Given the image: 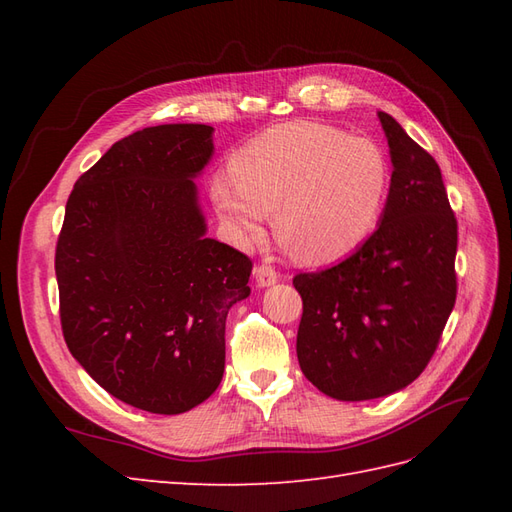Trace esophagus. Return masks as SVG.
Returning a JSON list of instances; mask_svg holds the SVG:
<instances>
[{"label":"esophagus","mask_w":512,"mask_h":512,"mask_svg":"<svg viewBox=\"0 0 512 512\" xmlns=\"http://www.w3.org/2000/svg\"><path fill=\"white\" fill-rule=\"evenodd\" d=\"M254 280H256V286L258 288H269L273 286L277 280H280V275H277V271L269 265H260L254 269Z\"/></svg>","instance_id":"34e87169"}]
</instances>
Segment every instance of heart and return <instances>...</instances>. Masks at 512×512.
Returning <instances> with one entry per match:
<instances>
[{
	"instance_id": "heart-1",
	"label": "heart",
	"mask_w": 512,
	"mask_h": 512,
	"mask_svg": "<svg viewBox=\"0 0 512 512\" xmlns=\"http://www.w3.org/2000/svg\"><path fill=\"white\" fill-rule=\"evenodd\" d=\"M215 177L211 198L230 237L247 245L275 211V230L305 262H333L374 232L389 194L391 170L369 138L318 121L269 128Z\"/></svg>"
}]
</instances>
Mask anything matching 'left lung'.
Here are the masks:
<instances>
[{
  "label": "left lung",
  "mask_w": 512,
  "mask_h": 512,
  "mask_svg": "<svg viewBox=\"0 0 512 512\" xmlns=\"http://www.w3.org/2000/svg\"><path fill=\"white\" fill-rule=\"evenodd\" d=\"M378 119L393 164L378 228L339 265L292 282L301 371L339 401L389 397L421 376L457 297V220L440 166L391 115Z\"/></svg>",
  "instance_id": "left-lung-1"
}]
</instances>
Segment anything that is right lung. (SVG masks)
Segmentation results:
<instances>
[{
    "mask_svg": "<svg viewBox=\"0 0 512 512\" xmlns=\"http://www.w3.org/2000/svg\"><path fill=\"white\" fill-rule=\"evenodd\" d=\"M213 128L166 123L121 138L66 205L55 273L66 344L106 393L181 414L218 389L228 309L250 297L252 262L207 237L194 179Z\"/></svg>",
    "mask_w": 512,
    "mask_h": 512,
    "instance_id": "obj_1",
    "label": "right lung"
}]
</instances>
